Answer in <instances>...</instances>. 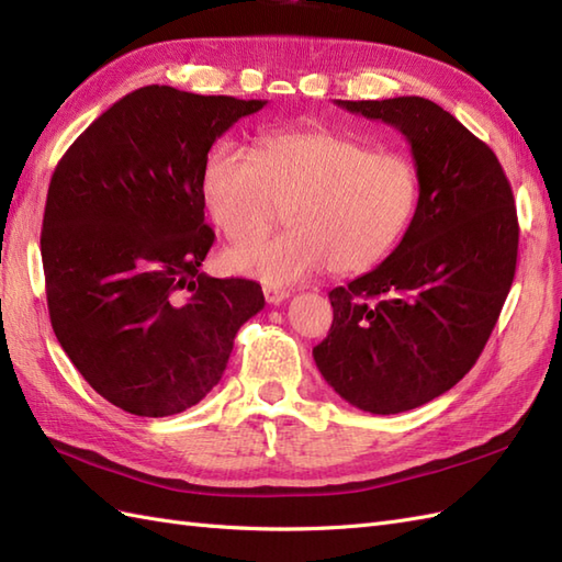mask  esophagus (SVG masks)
<instances>
[{
    "label": "esophagus",
    "instance_id": "esophagus-1",
    "mask_svg": "<svg viewBox=\"0 0 562 562\" xmlns=\"http://www.w3.org/2000/svg\"><path fill=\"white\" fill-rule=\"evenodd\" d=\"M263 294H266V302L268 304H282L286 299L292 296L290 290H284V286H276V284H266L263 286Z\"/></svg>",
    "mask_w": 562,
    "mask_h": 562
}]
</instances>
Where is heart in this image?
<instances>
[{
	"instance_id": "obj_1",
	"label": "heart",
	"mask_w": 562,
	"mask_h": 562,
	"mask_svg": "<svg viewBox=\"0 0 562 562\" xmlns=\"http://www.w3.org/2000/svg\"><path fill=\"white\" fill-rule=\"evenodd\" d=\"M203 199L232 241H251L229 263L268 284H290L333 268L363 272L395 249L416 201V172L397 150L325 126L258 136L254 155L222 140L207 150ZM276 240L254 243L279 224Z\"/></svg>"
}]
</instances>
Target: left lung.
<instances>
[{
    "label": "left lung",
    "mask_w": 562,
    "mask_h": 562,
    "mask_svg": "<svg viewBox=\"0 0 562 562\" xmlns=\"http://www.w3.org/2000/svg\"><path fill=\"white\" fill-rule=\"evenodd\" d=\"M335 104L407 138L419 201L397 249L328 294L333 325L313 359L357 409L400 414L448 393L484 351L515 280V199L495 153L436 102Z\"/></svg>",
    "instance_id": "1"
}]
</instances>
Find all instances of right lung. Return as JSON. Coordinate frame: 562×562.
<instances>
[{"instance_id":"1","label":"right lung","mask_w":562,"mask_h":562,"mask_svg":"<svg viewBox=\"0 0 562 562\" xmlns=\"http://www.w3.org/2000/svg\"><path fill=\"white\" fill-rule=\"evenodd\" d=\"M266 100L146 86L102 112L52 175L41 254L52 330L90 387L136 416H169L220 383L260 284L201 270L203 162Z\"/></svg>"}]
</instances>
